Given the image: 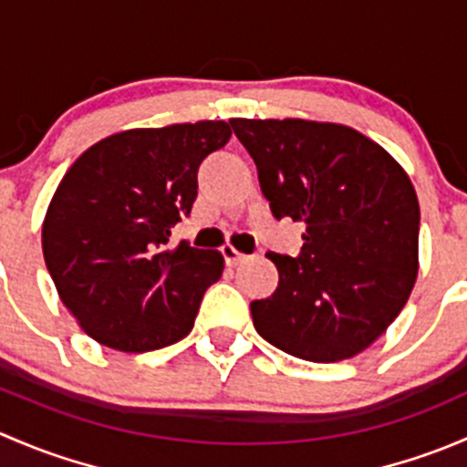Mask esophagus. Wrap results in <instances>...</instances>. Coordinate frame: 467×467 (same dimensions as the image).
Here are the masks:
<instances>
[{"label": "esophagus", "mask_w": 467, "mask_h": 467, "mask_svg": "<svg viewBox=\"0 0 467 467\" xmlns=\"http://www.w3.org/2000/svg\"><path fill=\"white\" fill-rule=\"evenodd\" d=\"M221 255H223V260H225V264H228V266H237V264H242V262L248 260V255L239 253L237 248L230 246V244H225V246L221 248Z\"/></svg>", "instance_id": "obj_1"}]
</instances>
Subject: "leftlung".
Returning <instances> with one entry per match:
<instances>
[{
	"instance_id": "1",
	"label": "left lung",
	"mask_w": 467,
	"mask_h": 467,
	"mask_svg": "<svg viewBox=\"0 0 467 467\" xmlns=\"http://www.w3.org/2000/svg\"><path fill=\"white\" fill-rule=\"evenodd\" d=\"M275 219L303 221L298 257L266 253L280 282L253 325L298 359L332 364L378 341L418 277L420 207L407 171L332 121L230 119Z\"/></svg>"
}]
</instances>
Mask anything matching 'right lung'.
<instances>
[{
  "label": "right lung",
  "mask_w": 467,
  "mask_h": 467,
  "mask_svg": "<svg viewBox=\"0 0 467 467\" xmlns=\"http://www.w3.org/2000/svg\"><path fill=\"white\" fill-rule=\"evenodd\" d=\"M230 135L225 121L121 130L67 169L47 207L42 253L60 300L94 341L149 352L192 332L223 255L167 244L194 205L199 164Z\"/></svg>",
  "instance_id": "right-lung-1"
}]
</instances>
